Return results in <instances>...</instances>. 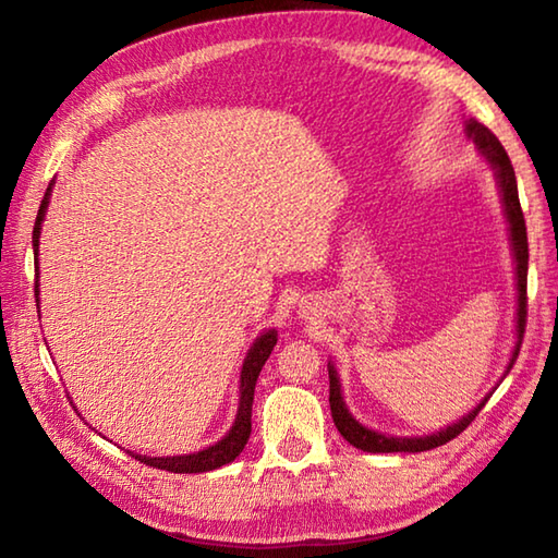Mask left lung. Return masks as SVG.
Here are the masks:
<instances>
[{
    "label": "left lung",
    "mask_w": 558,
    "mask_h": 558,
    "mask_svg": "<svg viewBox=\"0 0 558 558\" xmlns=\"http://www.w3.org/2000/svg\"><path fill=\"white\" fill-rule=\"evenodd\" d=\"M468 135L475 140V145L480 153L485 155V159L493 165L495 174H497V184L499 192H502V204H505V214H507V223H509V239H512V251H514V263H517V344L512 359H509L507 369H512V364L519 356V347H522L524 339V327H526V268H529V243H526V223H524V214L522 206H519V194H517V177H514V167L509 162V157L505 153V147L499 140L489 132L485 125H480L477 120H468ZM329 369V409H332V418L337 430L342 433V438L364 452H423V450H433L438 446H446L448 440L458 438L462 430H465L475 415L483 411V403H477L468 415H462L458 423L442 428L438 433H430V436H421V438H396V436H384V433L369 430L362 426L352 413L347 411V403L342 399V386H339L337 379V369L332 364L327 366Z\"/></svg>",
    "instance_id": "left-lung-1"
}]
</instances>
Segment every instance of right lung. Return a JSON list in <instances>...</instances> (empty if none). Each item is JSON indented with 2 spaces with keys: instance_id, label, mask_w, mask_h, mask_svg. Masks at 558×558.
<instances>
[{
  "instance_id": "1",
  "label": "right lung",
  "mask_w": 558,
  "mask_h": 558,
  "mask_svg": "<svg viewBox=\"0 0 558 558\" xmlns=\"http://www.w3.org/2000/svg\"><path fill=\"white\" fill-rule=\"evenodd\" d=\"M49 196H51V186L46 189L39 214H36V223H34V256H36V268H39V235H41V221L46 214V206H49ZM34 295L36 302H39V270H36V286H34ZM278 342V332L276 329H268L263 332L253 347L248 349V356H245L243 369H241V399H239V413H235V421L231 430L216 442V446L204 448L199 452H189V456H172V458H147V456H137L132 452V458L145 462L149 468L157 470H167V472H209L221 465H229L235 456H241V450L245 442H248L251 436V409H253V391H256V381L258 374L263 369V364L268 362V356L272 352V347Z\"/></svg>"
}]
</instances>
